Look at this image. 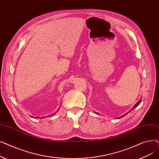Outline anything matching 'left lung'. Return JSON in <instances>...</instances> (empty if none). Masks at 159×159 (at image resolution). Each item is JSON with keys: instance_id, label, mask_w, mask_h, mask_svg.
<instances>
[{"instance_id": "8db88e82", "label": "left lung", "mask_w": 159, "mask_h": 159, "mask_svg": "<svg viewBox=\"0 0 159 159\" xmlns=\"http://www.w3.org/2000/svg\"><path fill=\"white\" fill-rule=\"evenodd\" d=\"M140 102H141V98L140 99V101H139V102H137V104L135 105V106L133 107L132 108V109H131V110H130L129 112H130V111H131V110H133V109H135V108L137 106H138L140 104ZM97 113V114H99V113ZM127 113H126V114H125V115H122V116H120V117H119V118H117V119H120V118L122 117V116H125V115H127Z\"/></svg>"}]
</instances>
